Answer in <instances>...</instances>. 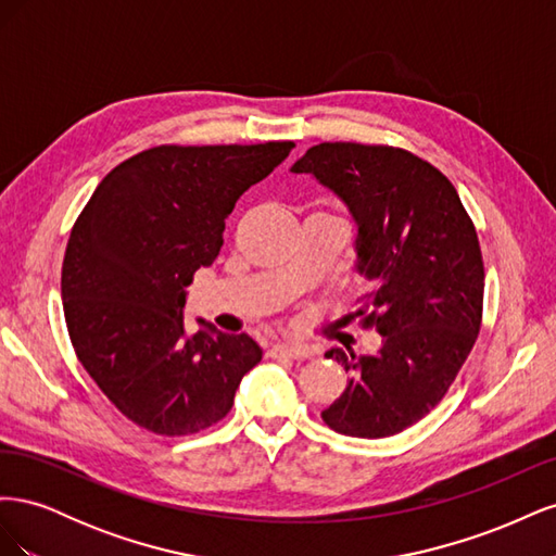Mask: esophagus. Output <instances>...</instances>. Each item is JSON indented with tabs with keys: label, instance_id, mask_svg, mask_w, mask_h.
<instances>
[{
	"label": "esophagus",
	"instance_id": "1",
	"mask_svg": "<svg viewBox=\"0 0 556 556\" xmlns=\"http://www.w3.org/2000/svg\"><path fill=\"white\" fill-rule=\"evenodd\" d=\"M274 357H290V359H308L313 352L308 345H296V343H278L271 348Z\"/></svg>",
	"mask_w": 556,
	"mask_h": 556
}]
</instances>
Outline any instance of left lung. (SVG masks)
<instances>
[{
  "mask_svg": "<svg viewBox=\"0 0 556 556\" xmlns=\"http://www.w3.org/2000/svg\"><path fill=\"white\" fill-rule=\"evenodd\" d=\"M292 172L315 176L357 223L355 266L371 282L357 315L382 336L374 355L325 352L350 380L323 419L355 439L394 435L439 406L478 339L476 227L454 185L408 150L319 143Z\"/></svg>",
  "mask_w": 556,
  "mask_h": 556,
  "instance_id": "8db88e82",
  "label": "left lung"
}]
</instances>
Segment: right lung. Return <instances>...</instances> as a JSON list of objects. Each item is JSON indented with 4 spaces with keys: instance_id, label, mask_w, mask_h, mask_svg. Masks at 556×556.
<instances>
[{
    "instance_id": "obj_1",
    "label": "right lung",
    "mask_w": 556,
    "mask_h": 556,
    "mask_svg": "<svg viewBox=\"0 0 556 556\" xmlns=\"http://www.w3.org/2000/svg\"><path fill=\"white\" fill-rule=\"evenodd\" d=\"M292 148H150L117 164L78 215L62 264L66 329L90 378L134 425L188 435L220 422L262 362L248 333L197 319L188 336L185 288L215 262L239 197Z\"/></svg>"
}]
</instances>
